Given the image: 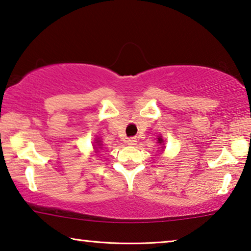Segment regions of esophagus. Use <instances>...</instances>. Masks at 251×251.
<instances>
[{
  "mask_svg": "<svg viewBox=\"0 0 251 251\" xmlns=\"http://www.w3.org/2000/svg\"><path fill=\"white\" fill-rule=\"evenodd\" d=\"M136 138H134V137H132V138H128V140H127V144L128 145H135L136 144Z\"/></svg>",
  "mask_w": 251,
  "mask_h": 251,
  "instance_id": "34e87169",
  "label": "esophagus"
}]
</instances>
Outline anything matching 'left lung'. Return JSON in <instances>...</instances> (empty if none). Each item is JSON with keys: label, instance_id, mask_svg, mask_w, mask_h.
<instances>
[{"label": "left lung", "instance_id": "left-lung-1", "mask_svg": "<svg viewBox=\"0 0 251 251\" xmlns=\"http://www.w3.org/2000/svg\"><path fill=\"white\" fill-rule=\"evenodd\" d=\"M158 143H160V144H162V143H163V140L161 137H158Z\"/></svg>", "mask_w": 251, "mask_h": 251}]
</instances>
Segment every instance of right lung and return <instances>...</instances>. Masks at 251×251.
Returning <instances> with one entry per match:
<instances>
[{"label": "right lung", "mask_w": 251, "mask_h": 251, "mask_svg": "<svg viewBox=\"0 0 251 251\" xmlns=\"http://www.w3.org/2000/svg\"><path fill=\"white\" fill-rule=\"evenodd\" d=\"M98 142H99V141H98ZM98 142H97V143H98ZM98 145H100V144H98ZM96 149H97V147H96Z\"/></svg>", "instance_id": "1"}]
</instances>
